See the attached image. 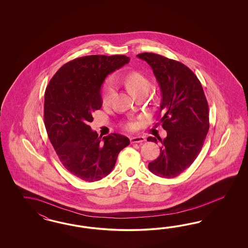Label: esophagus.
<instances>
[{"mask_svg": "<svg viewBox=\"0 0 248 248\" xmlns=\"http://www.w3.org/2000/svg\"><path fill=\"white\" fill-rule=\"evenodd\" d=\"M130 141L132 143H142V142L145 141V138L143 136H135V137H132L130 139Z\"/></svg>", "mask_w": 248, "mask_h": 248, "instance_id": "1", "label": "esophagus"}]
</instances>
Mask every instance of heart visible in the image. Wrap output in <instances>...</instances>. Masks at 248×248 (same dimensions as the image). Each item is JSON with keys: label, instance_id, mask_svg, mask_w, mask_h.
<instances>
[{"label": "heart", "instance_id": "1", "mask_svg": "<svg viewBox=\"0 0 248 248\" xmlns=\"http://www.w3.org/2000/svg\"><path fill=\"white\" fill-rule=\"evenodd\" d=\"M124 83L127 87L129 92L135 95L138 96L143 93H147L150 88V82L149 80L138 72H132L128 74L124 78ZM114 93V83L112 78H108L104 87L102 101L103 105H108L111 103ZM125 126L128 129H134L135 127V122H128L125 124Z\"/></svg>", "mask_w": 248, "mask_h": 248}]
</instances>
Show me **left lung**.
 I'll use <instances>...</instances> for the list:
<instances>
[{
    "label": "left lung",
    "instance_id": "left-lung-1",
    "mask_svg": "<svg viewBox=\"0 0 248 248\" xmlns=\"http://www.w3.org/2000/svg\"><path fill=\"white\" fill-rule=\"evenodd\" d=\"M137 57L150 65L157 80L162 103L156 125L167 132L164 140L147 138L161 143L160 155L148 168L160 177L173 178L194 163L203 147L209 130L208 104L200 81L184 63L156 53Z\"/></svg>",
    "mask_w": 248,
    "mask_h": 248
}]
</instances>
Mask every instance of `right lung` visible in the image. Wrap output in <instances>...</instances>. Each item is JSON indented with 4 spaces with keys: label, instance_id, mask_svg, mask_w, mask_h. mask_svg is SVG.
<instances>
[{
    "label": "right lung",
    "instance_id": "right-lung-1",
    "mask_svg": "<svg viewBox=\"0 0 248 248\" xmlns=\"http://www.w3.org/2000/svg\"><path fill=\"white\" fill-rule=\"evenodd\" d=\"M125 55H89L70 61L56 72L45 93V124L61 163L85 182L101 180L113 171L126 136L102 138L89 125L102 105L105 77L128 63Z\"/></svg>",
    "mask_w": 248,
    "mask_h": 248
}]
</instances>
